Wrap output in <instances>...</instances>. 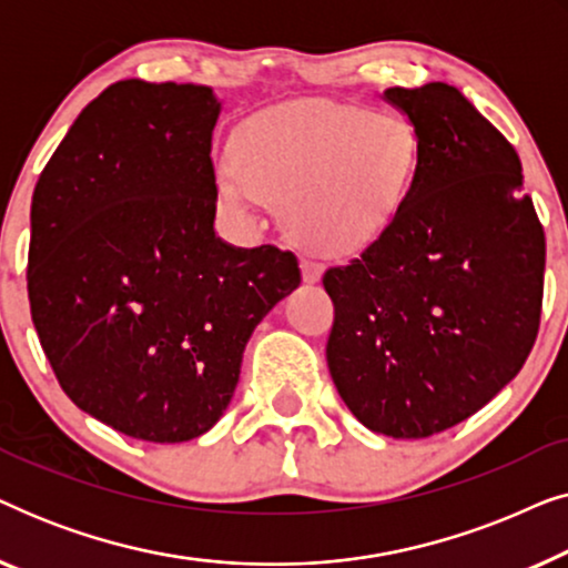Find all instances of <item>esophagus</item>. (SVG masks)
<instances>
[{
	"mask_svg": "<svg viewBox=\"0 0 568 568\" xmlns=\"http://www.w3.org/2000/svg\"><path fill=\"white\" fill-rule=\"evenodd\" d=\"M321 274H323L321 263H315V261H310V258L302 261V278H305V284L321 282Z\"/></svg>",
	"mask_w": 568,
	"mask_h": 568,
	"instance_id": "1",
	"label": "esophagus"
}]
</instances>
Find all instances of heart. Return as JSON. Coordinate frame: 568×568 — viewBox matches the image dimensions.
I'll list each match as a JSON object with an SVG mask.
<instances>
[{
    "mask_svg": "<svg viewBox=\"0 0 568 568\" xmlns=\"http://www.w3.org/2000/svg\"><path fill=\"white\" fill-rule=\"evenodd\" d=\"M418 142L406 121L359 105L294 100L247 121L216 191L235 214L284 201L290 235L310 251H364L395 222L414 183Z\"/></svg>",
    "mask_w": 568,
    "mask_h": 568,
    "instance_id": "1",
    "label": "heart"
}]
</instances>
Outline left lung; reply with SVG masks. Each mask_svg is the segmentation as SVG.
<instances>
[{
	"label": "left lung",
	"instance_id": "8db88e82",
	"mask_svg": "<svg viewBox=\"0 0 568 568\" xmlns=\"http://www.w3.org/2000/svg\"><path fill=\"white\" fill-rule=\"evenodd\" d=\"M414 123L406 204L375 243L323 274L325 359L367 429L424 439L484 408L540 328L546 232L499 129L445 82L390 88Z\"/></svg>",
	"mask_w": 568,
	"mask_h": 568
}]
</instances>
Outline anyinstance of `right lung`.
<instances>
[{"mask_svg":"<svg viewBox=\"0 0 568 568\" xmlns=\"http://www.w3.org/2000/svg\"><path fill=\"white\" fill-rule=\"evenodd\" d=\"M204 84L121 80L61 139L30 206V315L61 390L144 442L212 429L297 255L216 237Z\"/></svg>","mask_w":568,"mask_h":568,"instance_id":"add662e5","label":"right lung"}]
</instances>
